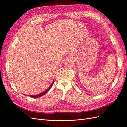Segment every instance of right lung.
Instances as JSON below:
<instances>
[{
	"label": "right lung",
	"mask_w": 127,
	"mask_h": 127,
	"mask_svg": "<svg viewBox=\"0 0 127 127\" xmlns=\"http://www.w3.org/2000/svg\"><path fill=\"white\" fill-rule=\"evenodd\" d=\"M53 83H54V81H53V82H52V83L51 84V85H50V86L45 91H44L43 92H42V93H40V94H38V95H33V96H32V95H30V97H34V98L40 97L42 96H43V95H44V94H45L46 93H47V92L50 90V88L52 87V85H53Z\"/></svg>",
	"instance_id": "right-lung-1"
}]
</instances>
